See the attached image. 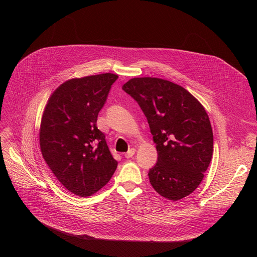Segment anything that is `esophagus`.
Returning <instances> with one entry per match:
<instances>
[{
  "mask_svg": "<svg viewBox=\"0 0 257 257\" xmlns=\"http://www.w3.org/2000/svg\"><path fill=\"white\" fill-rule=\"evenodd\" d=\"M134 154H136V149H133V148H132V149H130L127 153H125V157L126 158H131Z\"/></svg>",
  "mask_w": 257,
  "mask_h": 257,
  "instance_id": "esophagus-1",
  "label": "esophagus"
}]
</instances>
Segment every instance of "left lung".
Here are the masks:
<instances>
[{"label":"left lung","mask_w":257,"mask_h":257,"mask_svg":"<svg viewBox=\"0 0 257 257\" xmlns=\"http://www.w3.org/2000/svg\"><path fill=\"white\" fill-rule=\"evenodd\" d=\"M138 102L156 144L157 163L149 170L154 190L177 201L192 194L212 156L209 117L182 86L159 78H133L121 86Z\"/></svg>","instance_id":"1"}]
</instances>
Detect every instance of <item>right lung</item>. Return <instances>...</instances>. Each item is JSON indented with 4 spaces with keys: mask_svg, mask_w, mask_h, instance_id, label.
Returning a JSON list of instances; mask_svg holds the SVG:
<instances>
[{
    "mask_svg": "<svg viewBox=\"0 0 257 257\" xmlns=\"http://www.w3.org/2000/svg\"><path fill=\"white\" fill-rule=\"evenodd\" d=\"M117 78L106 73L66 81L53 92L44 111L39 132L43 156L66 190L80 197L101 190L117 167L97 127Z\"/></svg>",
    "mask_w": 257,
    "mask_h": 257,
    "instance_id": "add662e5",
    "label": "right lung"
}]
</instances>
